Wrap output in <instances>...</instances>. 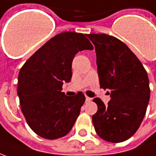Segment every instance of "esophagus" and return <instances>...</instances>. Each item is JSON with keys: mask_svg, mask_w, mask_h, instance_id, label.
Instances as JSON below:
<instances>
[{"mask_svg": "<svg viewBox=\"0 0 156 156\" xmlns=\"http://www.w3.org/2000/svg\"><path fill=\"white\" fill-rule=\"evenodd\" d=\"M91 99H92L91 98H89V97H87V96H86V101H87V102L91 101Z\"/></svg>", "mask_w": 156, "mask_h": 156, "instance_id": "esophagus-1", "label": "esophagus"}]
</instances>
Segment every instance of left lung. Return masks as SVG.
<instances>
[{
    "mask_svg": "<svg viewBox=\"0 0 156 156\" xmlns=\"http://www.w3.org/2000/svg\"><path fill=\"white\" fill-rule=\"evenodd\" d=\"M94 43L100 88L110 90L105 105L94 101L98 111L93 115L95 131L112 143L127 140L140 126L151 96L147 73L141 62L123 41L106 34L86 35Z\"/></svg>",
    "mask_w": 156,
    "mask_h": 156,
    "instance_id": "8db88e82",
    "label": "left lung"
}]
</instances>
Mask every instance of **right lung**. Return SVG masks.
Segmentation results:
<instances>
[{"mask_svg": "<svg viewBox=\"0 0 156 156\" xmlns=\"http://www.w3.org/2000/svg\"><path fill=\"white\" fill-rule=\"evenodd\" d=\"M94 47L83 33H59L39 48L21 68L17 94L27 123L39 136L55 140L69 133L85 97L67 96L63 83L72 78V62L79 51Z\"/></svg>", "mask_w": 156, "mask_h": 156, "instance_id": "1", "label": "right lung"}]
</instances>
